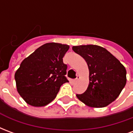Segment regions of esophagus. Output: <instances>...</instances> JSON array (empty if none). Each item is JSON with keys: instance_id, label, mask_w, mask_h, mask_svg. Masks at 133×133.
Returning <instances> with one entry per match:
<instances>
[{"instance_id": "1", "label": "esophagus", "mask_w": 133, "mask_h": 133, "mask_svg": "<svg viewBox=\"0 0 133 133\" xmlns=\"http://www.w3.org/2000/svg\"><path fill=\"white\" fill-rule=\"evenodd\" d=\"M79 79H80V76H77V78H75V79H74V80H73V81H72V82H73V83H77V82H78V80H79Z\"/></svg>"}]
</instances>
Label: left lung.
Segmentation results:
<instances>
[{"mask_svg":"<svg viewBox=\"0 0 133 133\" xmlns=\"http://www.w3.org/2000/svg\"><path fill=\"white\" fill-rule=\"evenodd\" d=\"M86 61L89 85L77 98L86 105L103 108L119 96L126 84V70L120 61L103 47L95 45L72 47Z\"/></svg>","mask_w":133,"mask_h":133,"instance_id":"1","label":"left lung"}]
</instances>
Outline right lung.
Segmentation results:
<instances>
[{"label":"right lung","instance_id":"1","mask_svg":"<svg viewBox=\"0 0 133 133\" xmlns=\"http://www.w3.org/2000/svg\"><path fill=\"white\" fill-rule=\"evenodd\" d=\"M69 45L48 43L39 47L22 61L15 73L17 90L34 107L45 106L54 100L61 86L68 81L63 58Z\"/></svg>","mask_w":133,"mask_h":133}]
</instances>
